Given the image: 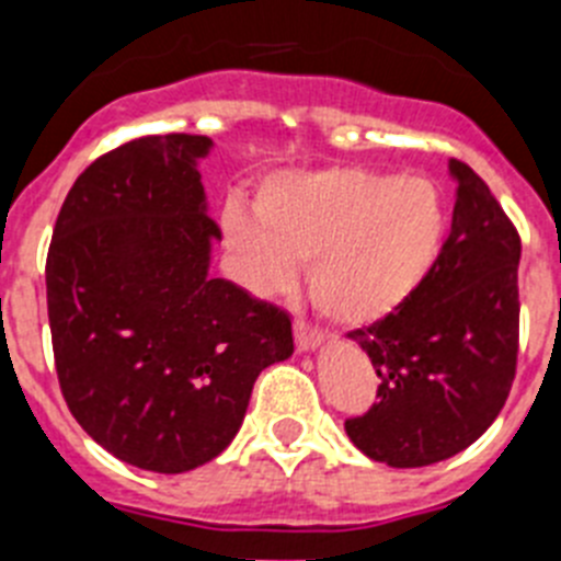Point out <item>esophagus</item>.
Here are the masks:
<instances>
[{
  "label": "esophagus",
  "instance_id": "1",
  "mask_svg": "<svg viewBox=\"0 0 561 561\" xmlns=\"http://www.w3.org/2000/svg\"><path fill=\"white\" fill-rule=\"evenodd\" d=\"M295 342H297V351H314L320 342H323V334L311 325H306L304 320H297L295 323Z\"/></svg>",
  "mask_w": 561,
  "mask_h": 561
}]
</instances>
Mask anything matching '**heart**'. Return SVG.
Returning a JSON list of instances; mask_svg holds the SVG:
<instances>
[{"label": "heart", "mask_w": 561, "mask_h": 561, "mask_svg": "<svg viewBox=\"0 0 561 561\" xmlns=\"http://www.w3.org/2000/svg\"><path fill=\"white\" fill-rule=\"evenodd\" d=\"M225 236L257 295L291 289L297 264H309L317 309L340 325H370L424 286L447 210L430 180L340 165L275 176L255 216L227 205Z\"/></svg>", "instance_id": "1"}]
</instances>
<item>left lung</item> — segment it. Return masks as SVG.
I'll list each match as a JSON object with an SVG mask.
<instances>
[{
	"mask_svg": "<svg viewBox=\"0 0 561 561\" xmlns=\"http://www.w3.org/2000/svg\"><path fill=\"white\" fill-rule=\"evenodd\" d=\"M453 230L433 272L393 314L351 331L374 362L379 401L345 433L370 460L415 469L480 438L517 370L519 236L478 173L449 160Z\"/></svg>",
	"mask_w": 561,
	"mask_h": 561,
	"instance_id": "left-lung-1",
	"label": "left lung"
}]
</instances>
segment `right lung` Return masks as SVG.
Returning <instances> with one entry per match:
<instances>
[{
	"mask_svg": "<svg viewBox=\"0 0 561 561\" xmlns=\"http://www.w3.org/2000/svg\"><path fill=\"white\" fill-rule=\"evenodd\" d=\"M210 137L153 134L98 157L47 252V314L69 413L114 458L191 472L230 447L291 320L210 275L221 241L199 160Z\"/></svg>",
	"mask_w": 561,
	"mask_h": 561,
	"instance_id": "obj_1",
	"label": "right lung"
}]
</instances>
